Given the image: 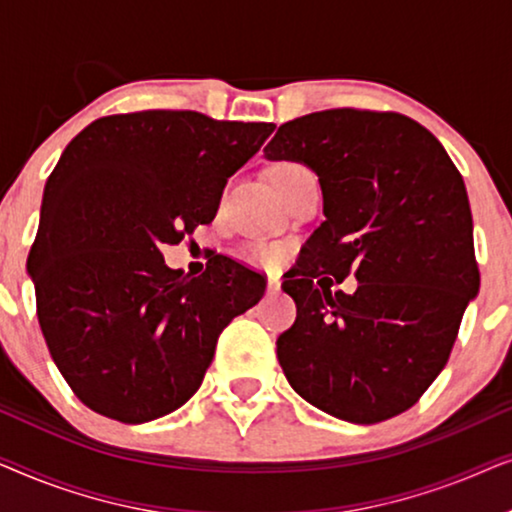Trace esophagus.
<instances>
[{
    "label": "esophagus",
    "mask_w": 512,
    "mask_h": 512,
    "mask_svg": "<svg viewBox=\"0 0 512 512\" xmlns=\"http://www.w3.org/2000/svg\"><path fill=\"white\" fill-rule=\"evenodd\" d=\"M282 291V282H279V277H270L268 279V293H279Z\"/></svg>",
    "instance_id": "1"
}]
</instances>
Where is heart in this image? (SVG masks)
<instances>
[{
	"mask_svg": "<svg viewBox=\"0 0 512 512\" xmlns=\"http://www.w3.org/2000/svg\"><path fill=\"white\" fill-rule=\"evenodd\" d=\"M300 172H310L305 165L300 163H293V160H284V163H279L275 170H272V179H275V184L279 181H286L289 177H296ZM284 251L279 247H268V244H256V247H251L249 251V258L256 263H263V265H275L282 261Z\"/></svg>",
	"mask_w": 512,
	"mask_h": 512,
	"instance_id": "obj_1",
	"label": "heart"
}]
</instances>
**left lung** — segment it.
I'll use <instances>...</instances> for the list:
<instances>
[{"label":"left lung","mask_w":512,"mask_h":512,"mask_svg":"<svg viewBox=\"0 0 512 512\" xmlns=\"http://www.w3.org/2000/svg\"><path fill=\"white\" fill-rule=\"evenodd\" d=\"M268 160L317 172L321 226L282 289L298 314L277 338L286 380L352 424L412 408L450 359L480 289L464 179L424 125L396 111L328 109L279 125ZM354 274V294L331 292Z\"/></svg>","instance_id":"1"}]
</instances>
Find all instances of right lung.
Returning a JSON list of instances; mask_svg holds the SVG:
<instances>
[{
    "instance_id": "add662e5",
    "label": "right lung",
    "mask_w": 512,
    "mask_h": 512,
    "mask_svg": "<svg viewBox=\"0 0 512 512\" xmlns=\"http://www.w3.org/2000/svg\"><path fill=\"white\" fill-rule=\"evenodd\" d=\"M272 130L149 109L97 118L62 151L27 272L48 352L90 410L142 424L181 408L223 328L261 300L263 275L233 258L191 279L160 247L214 219Z\"/></svg>"
}]
</instances>
